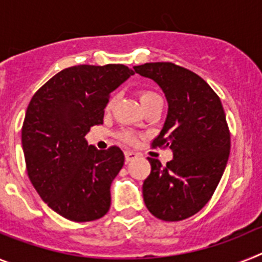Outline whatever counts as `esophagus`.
Instances as JSON below:
<instances>
[{"mask_svg": "<svg viewBox=\"0 0 262 262\" xmlns=\"http://www.w3.org/2000/svg\"><path fill=\"white\" fill-rule=\"evenodd\" d=\"M139 155L134 151H126L124 152V159H126V163H129V161H133L138 157Z\"/></svg>", "mask_w": 262, "mask_h": 262, "instance_id": "esophagus-1", "label": "esophagus"}]
</instances>
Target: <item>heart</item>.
Segmentation results:
<instances>
[{
	"instance_id": "heart-1",
	"label": "heart",
	"mask_w": 262,
	"mask_h": 262,
	"mask_svg": "<svg viewBox=\"0 0 262 262\" xmlns=\"http://www.w3.org/2000/svg\"><path fill=\"white\" fill-rule=\"evenodd\" d=\"M157 101H161V97H160L159 94L154 93V92H142V93H140V102H142L143 106L157 102ZM113 102H114V99H110V101H108L107 108L111 107ZM120 138L123 139L124 142L127 143H135L136 140L135 135H134L131 131H122V133H120Z\"/></svg>"
}]
</instances>
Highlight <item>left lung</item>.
I'll use <instances>...</instances> for the list:
<instances>
[{"mask_svg": "<svg viewBox=\"0 0 262 262\" xmlns=\"http://www.w3.org/2000/svg\"><path fill=\"white\" fill-rule=\"evenodd\" d=\"M134 69L165 94L168 115L152 147L173 151L166 165L148 157L144 203L161 221H184L209 202L226 169L231 136L223 106L202 77L173 62H145Z\"/></svg>", "mask_w": 262, "mask_h": 262, "instance_id": "1", "label": "left lung"}]
</instances>
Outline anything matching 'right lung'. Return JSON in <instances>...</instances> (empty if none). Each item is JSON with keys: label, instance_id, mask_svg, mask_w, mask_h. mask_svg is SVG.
I'll list each match as a JSON object with an SVG mask.
<instances>
[{"label": "right lung", "instance_id": "1", "mask_svg": "<svg viewBox=\"0 0 262 262\" xmlns=\"http://www.w3.org/2000/svg\"><path fill=\"white\" fill-rule=\"evenodd\" d=\"M134 75L123 64L62 69L32 96L22 126L30 181L62 217L92 222L110 209L111 182L124 164L120 148L88 145L90 127L103 123L113 90Z\"/></svg>", "mask_w": 262, "mask_h": 262}]
</instances>
